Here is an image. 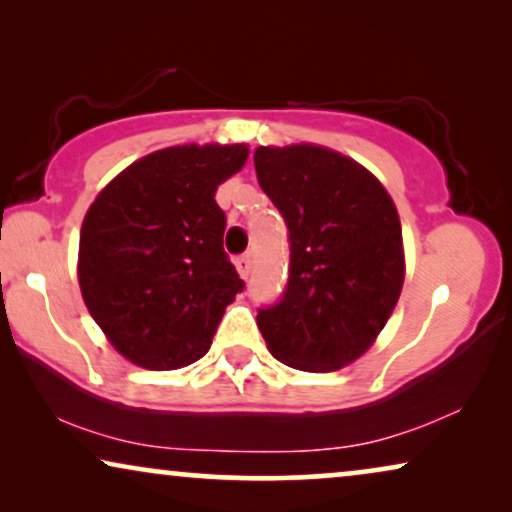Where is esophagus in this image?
Listing matches in <instances>:
<instances>
[{"instance_id": "obj_1", "label": "esophagus", "mask_w": 512, "mask_h": 512, "mask_svg": "<svg viewBox=\"0 0 512 512\" xmlns=\"http://www.w3.org/2000/svg\"><path fill=\"white\" fill-rule=\"evenodd\" d=\"M235 265H237V272H240V277L242 279H249V275H251V256H237L235 258Z\"/></svg>"}]
</instances>
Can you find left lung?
Returning a JSON list of instances; mask_svg holds the SVG:
<instances>
[{
    "label": "left lung",
    "instance_id": "8db88e82",
    "mask_svg": "<svg viewBox=\"0 0 512 512\" xmlns=\"http://www.w3.org/2000/svg\"><path fill=\"white\" fill-rule=\"evenodd\" d=\"M263 193L289 228V279L258 310L270 354L310 373L373 345L403 289V235L384 186L352 158L300 144L254 153Z\"/></svg>",
    "mask_w": 512,
    "mask_h": 512
}]
</instances>
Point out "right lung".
<instances>
[{
    "label": "right lung",
    "mask_w": 512,
    "mask_h": 512,
    "mask_svg": "<svg viewBox=\"0 0 512 512\" xmlns=\"http://www.w3.org/2000/svg\"><path fill=\"white\" fill-rule=\"evenodd\" d=\"M247 156L244 144L170 146L132 163L90 205L79 242L83 300L137 366L202 359L244 289L223 251L226 214L214 193Z\"/></svg>",
    "instance_id": "add662e5"
}]
</instances>
